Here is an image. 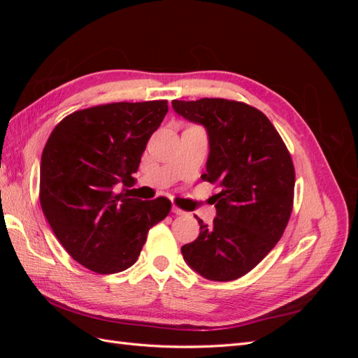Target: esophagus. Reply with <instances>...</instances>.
<instances>
[{
  "instance_id": "1",
  "label": "esophagus",
  "mask_w": 358,
  "mask_h": 358,
  "mask_svg": "<svg viewBox=\"0 0 358 358\" xmlns=\"http://www.w3.org/2000/svg\"><path fill=\"white\" fill-rule=\"evenodd\" d=\"M171 212L175 213V215H179V216H182V215H185V213H187V212H183L182 209L176 208V206H173V208H171Z\"/></svg>"
}]
</instances>
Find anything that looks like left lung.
Returning a JSON list of instances; mask_svg holds the SVG:
<instances>
[{
	"label": "left lung",
	"instance_id": "obj_1",
	"mask_svg": "<svg viewBox=\"0 0 358 358\" xmlns=\"http://www.w3.org/2000/svg\"><path fill=\"white\" fill-rule=\"evenodd\" d=\"M171 106L208 131L201 179L221 189L213 224L199 220V237L180 248L183 259L206 279L234 280L251 272L282 236L292 210L294 166L275 127L255 107L224 99L173 100Z\"/></svg>",
	"mask_w": 358,
	"mask_h": 358
}]
</instances>
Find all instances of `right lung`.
Listing matches in <instances>:
<instances>
[{"instance_id":"right-lung-1","label":"right lung","mask_w":358,"mask_h":358,"mask_svg":"<svg viewBox=\"0 0 358 358\" xmlns=\"http://www.w3.org/2000/svg\"><path fill=\"white\" fill-rule=\"evenodd\" d=\"M167 110L166 100L78 110L53 128L43 149V213L66 251L92 272L131 267L150 227L170 212L164 197L143 201L116 192L137 171Z\"/></svg>"}]
</instances>
